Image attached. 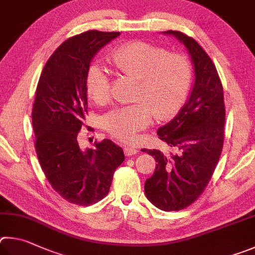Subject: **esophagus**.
<instances>
[{"label":"esophagus","instance_id":"obj_1","mask_svg":"<svg viewBox=\"0 0 255 255\" xmlns=\"http://www.w3.org/2000/svg\"><path fill=\"white\" fill-rule=\"evenodd\" d=\"M123 150L125 155H128V157H131V155H134L137 153V149L132 145H124Z\"/></svg>","mask_w":255,"mask_h":255}]
</instances>
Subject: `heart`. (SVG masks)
Here are the masks:
<instances>
[{
    "label": "heart",
    "instance_id": "heart-1",
    "mask_svg": "<svg viewBox=\"0 0 255 255\" xmlns=\"http://www.w3.org/2000/svg\"><path fill=\"white\" fill-rule=\"evenodd\" d=\"M110 61L119 76L137 80L135 104L119 107L104 118V128L111 136L123 142L134 140L136 132L152 122L168 120L186 102L191 83L188 58L166 48L143 41H130L115 48ZM88 96L100 105L111 98L110 75L104 67L92 65L86 76Z\"/></svg>",
    "mask_w": 255,
    "mask_h": 255
}]
</instances>
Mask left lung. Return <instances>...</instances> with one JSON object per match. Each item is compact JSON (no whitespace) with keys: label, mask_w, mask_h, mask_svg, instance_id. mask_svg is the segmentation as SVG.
Listing matches in <instances>:
<instances>
[{"label":"left lung","mask_w":255,"mask_h":255,"mask_svg":"<svg viewBox=\"0 0 255 255\" xmlns=\"http://www.w3.org/2000/svg\"><path fill=\"white\" fill-rule=\"evenodd\" d=\"M185 44L194 65L193 91L179 113L158 130L171 151L142 149L157 167L146 179V198L164 212L180 211L197 200L220 160L224 142L225 105L220 76L211 58L194 38L169 30Z\"/></svg>","instance_id":"1"}]
</instances>
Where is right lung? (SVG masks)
I'll return each mask as SVG.
<instances>
[{
  "mask_svg": "<svg viewBox=\"0 0 255 255\" xmlns=\"http://www.w3.org/2000/svg\"><path fill=\"white\" fill-rule=\"evenodd\" d=\"M120 32L91 30L67 39L40 75L32 109L34 148L51 187L79 206L109 194L113 175L124 161L121 146L109 139L83 149L78 133L87 114L86 76L98 50Z\"/></svg>",
  "mask_w": 255,
  "mask_h": 255,
  "instance_id": "1",
  "label": "right lung"
}]
</instances>
